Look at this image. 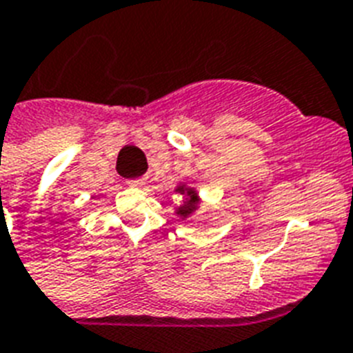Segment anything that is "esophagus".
<instances>
[{"mask_svg": "<svg viewBox=\"0 0 353 353\" xmlns=\"http://www.w3.org/2000/svg\"><path fill=\"white\" fill-rule=\"evenodd\" d=\"M127 184L132 188H139V185H143V179H130L127 180Z\"/></svg>", "mask_w": 353, "mask_h": 353, "instance_id": "34e87169", "label": "esophagus"}]
</instances>
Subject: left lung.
Returning a JSON list of instances; mask_svg holds the SVG:
<instances>
[{"instance_id": "8db88e82", "label": "left lung", "mask_w": 353, "mask_h": 353, "mask_svg": "<svg viewBox=\"0 0 353 353\" xmlns=\"http://www.w3.org/2000/svg\"><path fill=\"white\" fill-rule=\"evenodd\" d=\"M179 193H188V195H190V199H188V201L179 208L180 217H188V215H190L191 212L196 208V193L193 190H185L184 185H180Z\"/></svg>"}]
</instances>
